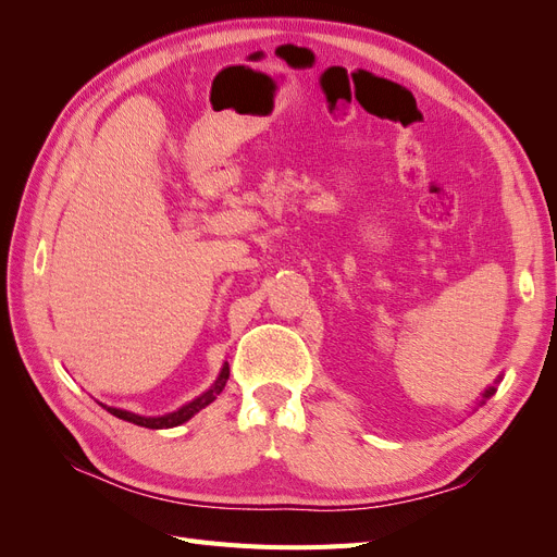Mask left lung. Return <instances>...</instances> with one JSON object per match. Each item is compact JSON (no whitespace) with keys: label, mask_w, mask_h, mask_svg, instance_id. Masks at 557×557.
<instances>
[{"label":"left lung","mask_w":557,"mask_h":557,"mask_svg":"<svg viewBox=\"0 0 557 557\" xmlns=\"http://www.w3.org/2000/svg\"><path fill=\"white\" fill-rule=\"evenodd\" d=\"M491 395H495V387H487V391H485V395H483V397H491Z\"/></svg>","instance_id":"obj_1"}]
</instances>
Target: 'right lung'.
Listing matches in <instances>:
<instances>
[{"label": "right lung", "mask_w": 557, "mask_h": 557, "mask_svg": "<svg viewBox=\"0 0 557 557\" xmlns=\"http://www.w3.org/2000/svg\"><path fill=\"white\" fill-rule=\"evenodd\" d=\"M230 379V367L225 364L221 376H218V381L209 387L207 393H201L197 399L188 401L185 407H181L178 411L174 413H166V416H153V418H146V416H139V413H132V411H125V409H115V407H104L109 413H113L115 418L121 420H127V423H134V425H141V428H148V430H166V428H176L181 423H185V420H190L197 411H201L205 407H209V404L223 393V387Z\"/></svg>", "instance_id": "right-lung-1"}]
</instances>
